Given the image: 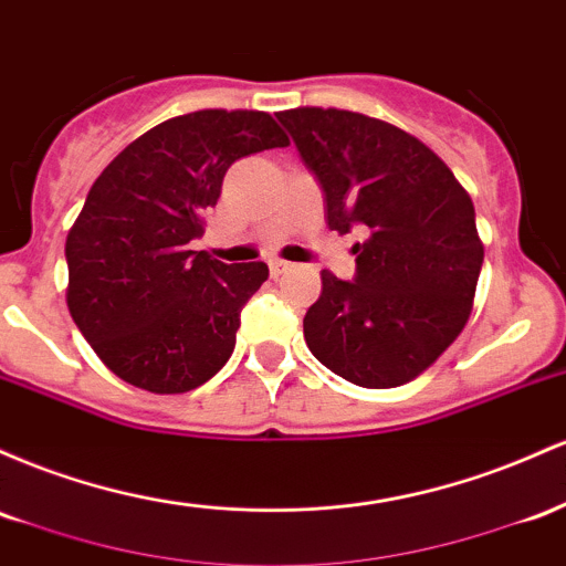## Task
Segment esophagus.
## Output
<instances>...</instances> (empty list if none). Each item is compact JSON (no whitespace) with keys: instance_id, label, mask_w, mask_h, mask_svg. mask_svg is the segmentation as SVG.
Listing matches in <instances>:
<instances>
[{"instance_id":"obj_1","label":"esophagus","mask_w":566,"mask_h":566,"mask_svg":"<svg viewBox=\"0 0 566 566\" xmlns=\"http://www.w3.org/2000/svg\"><path fill=\"white\" fill-rule=\"evenodd\" d=\"M289 270H291V264L281 262V259H272V262H270V275L272 277H281L283 272H289Z\"/></svg>"}]
</instances>
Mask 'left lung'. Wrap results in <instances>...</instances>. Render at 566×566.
I'll list each match as a JSON object with an SVG mask.
<instances>
[{
	"label": "left lung",
	"instance_id": "1",
	"mask_svg": "<svg viewBox=\"0 0 566 566\" xmlns=\"http://www.w3.org/2000/svg\"><path fill=\"white\" fill-rule=\"evenodd\" d=\"M326 195L339 234L360 227L355 281L323 270L304 342L323 366L360 387L420 377L462 334L484 243L471 195L420 138L347 109L277 112Z\"/></svg>",
	"mask_w": 566,
	"mask_h": 566
}]
</instances>
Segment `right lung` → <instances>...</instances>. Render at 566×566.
Masks as SVG:
<instances>
[{"label": "right lung", "instance_id": "obj_1", "mask_svg": "<svg viewBox=\"0 0 566 566\" xmlns=\"http://www.w3.org/2000/svg\"><path fill=\"white\" fill-rule=\"evenodd\" d=\"M275 146L289 136L266 112L200 109L146 130L95 179L66 238V304L119 379L170 396L230 360L240 310L270 270L189 243L206 232L227 168Z\"/></svg>", "mask_w": 566, "mask_h": 566}]
</instances>
